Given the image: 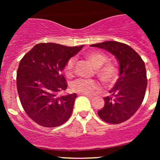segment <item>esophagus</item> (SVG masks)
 <instances>
[{
    "label": "esophagus",
    "mask_w": 160,
    "mask_h": 160,
    "mask_svg": "<svg viewBox=\"0 0 160 160\" xmlns=\"http://www.w3.org/2000/svg\"><path fill=\"white\" fill-rule=\"evenodd\" d=\"M79 95H85L86 97H89V98H92V95H89V94H86V93H79Z\"/></svg>",
    "instance_id": "esophagus-1"
}]
</instances>
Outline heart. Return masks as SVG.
Wrapping results in <instances>:
<instances>
[{"mask_svg": "<svg viewBox=\"0 0 160 160\" xmlns=\"http://www.w3.org/2000/svg\"><path fill=\"white\" fill-rule=\"evenodd\" d=\"M87 58L93 67L97 68L96 74L98 78L107 84H113L119 78V68L117 65L112 62H108V57L104 53L91 52L87 55ZM75 58H71L68 61L65 67V74L71 77L74 74ZM72 90L80 93L92 94L99 89L100 85L96 80L88 79H78L71 83Z\"/></svg>", "mask_w": 160, "mask_h": 160, "instance_id": "b5f03b06", "label": "heart"}]
</instances>
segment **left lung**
I'll list each match as a JSON object with an SVG mask.
<instances>
[{
  "label": "left lung",
  "instance_id": "left-lung-1",
  "mask_svg": "<svg viewBox=\"0 0 160 160\" xmlns=\"http://www.w3.org/2000/svg\"><path fill=\"white\" fill-rule=\"evenodd\" d=\"M113 55L119 63V78L109 92L98 114L102 120L112 124L126 121L135 114L144 100L147 89L144 62L129 46L117 41L92 44Z\"/></svg>",
  "mask_w": 160,
  "mask_h": 160
}]
</instances>
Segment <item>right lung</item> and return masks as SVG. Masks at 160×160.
<instances>
[{
    "label": "right lung",
    "instance_id": "right-lung-1",
    "mask_svg": "<svg viewBox=\"0 0 160 160\" xmlns=\"http://www.w3.org/2000/svg\"><path fill=\"white\" fill-rule=\"evenodd\" d=\"M82 47L38 43L20 61L16 76L20 102L28 116L40 126L56 127L71 117L78 95H59L68 86L62 71Z\"/></svg>",
    "mask_w": 160,
    "mask_h": 160
}]
</instances>
